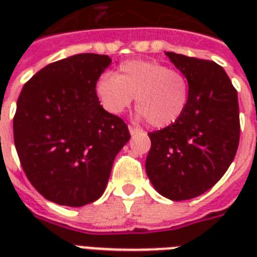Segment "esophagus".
Wrapping results in <instances>:
<instances>
[{"label": "esophagus", "mask_w": 257, "mask_h": 257, "mask_svg": "<svg viewBox=\"0 0 257 257\" xmlns=\"http://www.w3.org/2000/svg\"><path fill=\"white\" fill-rule=\"evenodd\" d=\"M129 132H131V135H139V133H141L143 132V131H141L140 128H137V126H132V125H131V126H129Z\"/></svg>", "instance_id": "1"}]
</instances>
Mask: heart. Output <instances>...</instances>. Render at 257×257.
<instances>
[{
  "instance_id": "b5f03b06",
  "label": "heart",
  "mask_w": 257,
  "mask_h": 257,
  "mask_svg": "<svg viewBox=\"0 0 257 257\" xmlns=\"http://www.w3.org/2000/svg\"><path fill=\"white\" fill-rule=\"evenodd\" d=\"M96 94L106 112L120 114L136 97L137 112L155 128H167L183 116L189 101V84L180 70L156 60H129L117 76L102 74Z\"/></svg>"
}]
</instances>
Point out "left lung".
Returning <instances> with one entry per match:
<instances>
[{
	"label": "left lung",
	"mask_w": 257,
	"mask_h": 257,
	"mask_svg": "<svg viewBox=\"0 0 257 257\" xmlns=\"http://www.w3.org/2000/svg\"><path fill=\"white\" fill-rule=\"evenodd\" d=\"M189 84L179 120L149 132L145 169L156 191L173 201L189 200L219 181L235 159L240 140L237 90L216 62L165 52Z\"/></svg>",
	"instance_id": "left-lung-1"
}]
</instances>
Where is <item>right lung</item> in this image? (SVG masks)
Returning a JSON list of instances; mask_svg holds the SVG:
<instances>
[{
    "mask_svg": "<svg viewBox=\"0 0 257 257\" xmlns=\"http://www.w3.org/2000/svg\"><path fill=\"white\" fill-rule=\"evenodd\" d=\"M110 62L94 53L52 62L20 93L14 144L28 180L49 201L68 207L96 201L131 139L125 121L106 112L96 94Z\"/></svg>",
    "mask_w": 257,
    "mask_h": 257,
    "instance_id": "1",
    "label": "right lung"
}]
</instances>
